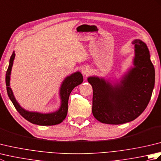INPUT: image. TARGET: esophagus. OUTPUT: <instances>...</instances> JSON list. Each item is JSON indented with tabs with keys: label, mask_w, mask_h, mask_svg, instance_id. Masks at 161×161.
Returning <instances> with one entry per match:
<instances>
[{
	"label": "esophagus",
	"mask_w": 161,
	"mask_h": 161,
	"mask_svg": "<svg viewBox=\"0 0 161 161\" xmlns=\"http://www.w3.org/2000/svg\"><path fill=\"white\" fill-rule=\"evenodd\" d=\"M81 72H82V74L84 75V76H88V75L90 74V73H91V69L88 67H84L83 69H82V70H81Z\"/></svg>",
	"instance_id": "34e87169"
}]
</instances>
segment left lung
<instances>
[{
    "label": "left lung",
    "mask_w": 161,
    "mask_h": 161,
    "mask_svg": "<svg viewBox=\"0 0 161 161\" xmlns=\"http://www.w3.org/2000/svg\"><path fill=\"white\" fill-rule=\"evenodd\" d=\"M135 44L134 66L120 85L111 84L96 77L88 78L93 90L92 112L98 121L120 125L137 118L147 107L155 83V70L145 43Z\"/></svg>",
    "instance_id": "8db88e82"
}]
</instances>
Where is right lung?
Here are the masks:
<instances>
[{"label":"right lung","mask_w":161,"mask_h":161,"mask_svg":"<svg viewBox=\"0 0 161 161\" xmlns=\"http://www.w3.org/2000/svg\"><path fill=\"white\" fill-rule=\"evenodd\" d=\"M15 57V53H13L9 59V64L8 70L6 72L5 76V83L7 86V92L8 95L11 100L14 107L19 114L27 120L30 122L32 124L38 125H58L62 122L66 118L67 112H68V102L69 95L73 91V88L81 84L83 81V77L80 72L73 73L70 76H68L66 78V80L64 81V82L61 85L60 90V95L61 99V105L60 108L57 111L52 113V114H43L39 113H34L29 112L20 107L18 102L15 100L14 97L13 93L12 91L11 88L9 87V79H10V73H11L12 67L13 65V61Z\"/></svg>","instance_id":"add662e5"}]
</instances>
